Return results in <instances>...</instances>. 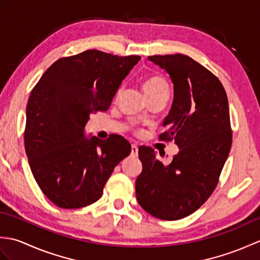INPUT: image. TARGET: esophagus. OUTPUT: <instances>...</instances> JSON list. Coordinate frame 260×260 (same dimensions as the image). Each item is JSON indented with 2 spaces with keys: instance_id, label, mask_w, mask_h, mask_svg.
<instances>
[{
  "instance_id": "34e87169",
  "label": "esophagus",
  "mask_w": 260,
  "mask_h": 260,
  "mask_svg": "<svg viewBox=\"0 0 260 260\" xmlns=\"http://www.w3.org/2000/svg\"><path fill=\"white\" fill-rule=\"evenodd\" d=\"M137 154H139V147H137V145L133 144V145H132L131 155H132V156H137Z\"/></svg>"
}]
</instances>
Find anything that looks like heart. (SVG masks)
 Returning a JSON list of instances; mask_svg holds the SVG:
<instances>
[{"instance_id":"heart-1","label":"heart","mask_w":260,"mask_h":260,"mask_svg":"<svg viewBox=\"0 0 260 260\" xmlns=\"http://www.w3.org/2000/svg\"><path fill=\"white\" fill-rule=\"evenodd\" d=\"M142 87L147 98H152L158 95H168L169 93L168 81L159 75H151L146 77L144 81H143Z\"/></svg>"}]
</instances>
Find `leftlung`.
Here are the masks:
<instances>
[{"instance_id": "obj_1", "label": "left lung", "mask_w": 260, "mask_h": 260, "mask_svg": "<svg viewBox=\"0 0 260 260\" xmlns=\"http://www.w3.org/2000/svg\"><path fill=\"white\" fill-rule=\"evenodd\" d=\"M148 60L165 69L174 85L159 140H174L180 151L164 165L153 148H139L143 170L136 199L153 217L172 221L197 211L218 184L233 142L228 98L217 77L190 57L176 53Z\"/></svg>"}]
</instances>
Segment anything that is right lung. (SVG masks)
<instances>
[{"mask_svg":"<svg viewBox=\"0 0 260 260\" xmlns=\"http://www.w3.org/2000/svg\"><path fill=\"white\" fill-rule=\"evenodd\" d=\"M140 59L87 50L58 59L32 89L25 153L38 185L57 207L78 209L99 200L116 165L129 155L124 137L87 139L85 126L91 113L108 109Z\"/></svg>","mask_w":260,"mask_h":260,"instance_id":"1","label":"right lung"}]
</instances>
